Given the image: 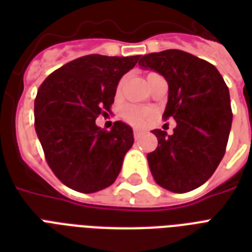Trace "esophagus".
I'll return each mask as SVG.
<instances>
[{"label":"esophagus","instance_id":"1","mask_svg":"<svg viewBox=\"0 0 252 252\" xmlns=\"http://www.w3.org/2000/svg\"><path fill=\"white\" fill-rule=\"evenodd\" d=\"M140 136H141V130L138 129H134L133 130V137L137 140V138H140Z\"/></svg>","mask_w":252,"mask_h":252}]
</instances>
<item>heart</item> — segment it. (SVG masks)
<instances>
[{
	"instance_id": "heart-1",
	"label": "heart",
	"mask_w": 252,
	"mask_h": 252,
	"mask_svg": "<svg viewBox=\"0 0 252 252\" xmlns=\"http://www.w3.org/2000/svg\"><path fill=\"white\" fill-rule=\"evenodd\" d=\"M122 87V82L119 84L118 91ZM122 119L124 122L133 126H142L146 123L148 118L150 116V110L146 107L138 106V104H126L123 107Z\"/></svg>"
}]
</instances>
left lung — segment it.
<instances>
[{
  "label": "left lung",
  "instance_id": "1",
  "mask_svg": "<svg viewBox=\"0 0 252 252\" xmlns=\"http://www.w3.org/2000/svg\"><path fill=\"white\" fill-rule=\"evenodd\" d=\"M168 84L162 118H174L167 136L154 129L157 149L148 154L150 171L161 187L184 193L207 182L222 159L230 133V95L222 76L208 61L179 49L149 53L138 61Z\"/></svg>",
  "mask_w": 252,
  "mask_h": 252
}]
</instances>
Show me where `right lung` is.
<instances>
[{
  "mask_svg": "<svg viewBox=\"0 0 252 252\" xmlns=\"http://www.w3.org/2000/svg\"><path fill=\"white\" fill-rule=\"evenodd\" d=\"M140 56L87 55L49 74L35 98V129L47 163L74 191L91 193L114 183L133 132L115 122L111 130L95 120L110 111L116 86Z\"/></svg>",
  "mask_w": 252,
  "mask_h": 252,
  "instance_id": "right-lung-1",
  "label": "right lung"
}]
</instances>
